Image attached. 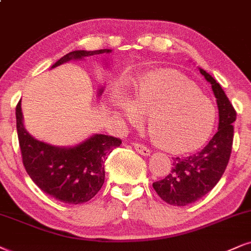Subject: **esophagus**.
<instances>
[{
  "mask_svg": "<svg viewBox=\"0 0 251 251\" xmlns=\"http://www.w3.org/2000/svg\"><path fill=\"white\" fill-rule=\"evenodd\" d=\"M132 145H134L135 150L137 151V152L140 153V154H143V156H150L151 151L148 149V148L145 147V145L141 144V143H134Z\"/></svg>",
  "mask_w": 251,
  "mask_h": 251,
  "instance_id": "34e87169",
  "label": "esophagus"
}]
</instances>
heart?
Returning a JSON list of instances; mask_svg holds the SVG:
<instances>
[{"instance_id": "heart-1", "label": "heart", "mask_w": 251, "mask_h": 251, "mask_svg": "<svg viewBox=\"0 0 251 251\" xmlns=\"http://www.w3.org/2000/svg\"><path fill=\"white\" fill-rule=\"evenodd\" d=\"M114 106L128 121L145 115L154 143L172 152H187L205 143L215 123L216 111L208 98L180 73L171 70L149 72L128 102Z\"/></svg>"}]
</instances>
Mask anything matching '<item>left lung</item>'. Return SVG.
<instances>
[{
	"label": "left lung",
	"mask_w": 251,
	"mask_h": 251,
	"mask_svg": "<svg viewBox=\"0 0 251 251\" xmlns=\"http://www.w3.org/2000/svg\"><path fill=\"white\" fill-rule=\"evenodd\" d=\"M199 71L212 85L216 98L219 128L208 144L199 152L188 157L172 158L171 173L152 184L157 194L173 206H186L212 191L227 168L233 147V123L236 120V111L220 83L205 70Z\"/></svg>",
	"instance_id": "8db88e82"
}]
</instances>
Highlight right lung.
<instances>
[{"instance_id": "1", "label": "right lung", "mask_w": 251, "mask_h": 251, "mask_svg": "<svg viewBox=\"0 0 251 251\" xmlns=\"http://www.w3.org/2000/svg\"><path fill=\"white\" fill-rule=\"evenodd\" d=\"M111 50L72 51L51 69L70 60L110 53ZM103 87L99 89L102 94ZM16 126L23 165L32 181L43 192L65 203L86 202L100 191L104 182V162L108 154L122 143L113 136L94 134L73 147H55L38 141L26 131L21 101L16 107Z\"/></svg>"}]
</instances>
